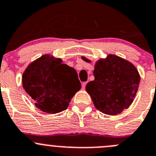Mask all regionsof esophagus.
Segmentation results:
<instances>
[{
	"mask_svg": "<svg viewBox=\"0 0 156 156\" xmlns=\"http://www.w3.org/2000/svg\"><path fill=\"white\" fill-rule=\"evenodd\" d=\"M86 85H87V81H85V82H83L82 83V88H85V86H86Z\"/></svg>",
	"mask_w": 156,
	"mask_h": 156,
	"instance_id": "esophagus-1",
	"label": "esophagus"
}]
</instances>
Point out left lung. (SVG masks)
<instances>
[{"mask_svg":"<svg viewBox=\"0 0 156 156\" xmlns=\"http://www.w3.org/2000/svg\"><path fill=\"white\" fill-rule=\"evenodd\" d=\"M81 58L91 62L85 57ZM93 74L94 80L87 84L85 89L96 108L116 115L131 105L140 82L135 65L117 55H108L96 62Z\"/></svg>","mask_w":156,"mask_h":156,"instance_id":"1","label":"left lung"}]
</instances>
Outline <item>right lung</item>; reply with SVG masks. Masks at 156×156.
Instances as JSON below:
<instances>
[{"label": "right lung", "mask_w": 156, "mask_h": 156, "mask_svg": "<svg viewBox=\"0 0 156 156\" xmlns=\"http://www.w3.org/2000/svg\"><path fill=\"white\" fill-rule=\"evenodd\" d=\"M22 85L36 107L49 114L68 108L81 86L76 71L50 55H42L27 66L22 75Z\"/></svg>", "instance_id": "obj_1"}]
</instances>
